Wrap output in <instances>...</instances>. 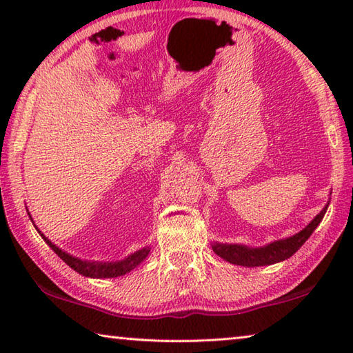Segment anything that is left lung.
<instances>
[{"label":"left lung","mask_w":353,"mask_h":353,"mask_svg":"<svg viewBox=\"0 0 353 353\" xmlns=\"http://www.w3.org/2000/svg\"><path fill=\"white\" fill-rule=\"evenodd\" d=\"M327 212V207L322 210L318 216H316L312 223H310L305 229L299 232L294 236L286 238V240H280L276 243L268 244L265 248L259 249H250L246 246H238V244H213L214 254L219 255L221 259L225 261L234 263V265L240 266H265L272 265V263L282 261L290 259L292 254L297 252L299 248H302V244L305 243L310 235L313 234L316 227L324 218Z\"/></svg>","instance_id":"obj_1"}]
</instances>
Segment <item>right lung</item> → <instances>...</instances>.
<instances>
[{
    "instance_id": "obj_1",
    "label": "right lung",
    "mask_w": 353,
    "mask_h": 353,
    "mask_svg": "<svg viewBox=\"0 0 353 353\" xmlns=\"http://www.w3.org/2000/svg\"><path fill=\"white\" fill-rule=\"evenodd\" d=\"M39 234L41 235V232L39 230ZM41 238L48 243L54 252L61 256V259L67 263L70 268H73L76 272L82 274L85 277H93V279H105V277H118V276H124V274L132 271L134 268H137L140 263L146 259L149 254V249L145 248L139 250V252L132 254L130 256H128L126 260L123 261H117V263H98V261H85V260H79L74 259L68 254H65L63 250L59 249L57 246H54L48 238H45L41 235Z\"/></svg>"
}]
</instances>
